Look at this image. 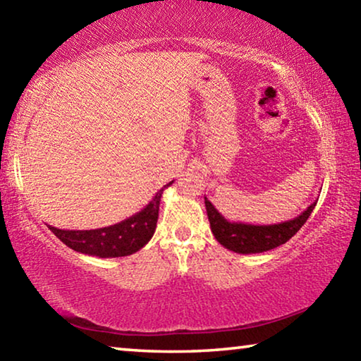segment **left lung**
<instances>
[{
	"label": "left lung",
	"instance_id": "left-lung-1",
	"mask_svg": "<svg viewBox=\"0 0 361 361\" xmlns=\"http://www.w3.org/2000/svg\"><path fill=\"white\" fill-rule=\"evenodd\" d=\"M317 202L310 204L301 215L277 224H247L232 223L219 213L209 199L205 197L207 216L215 239L224 248L240 255H253L269 252L288 242L296 232L307 221Z\"/></svg>",
	"mask_w": 361,
	"mask_h": 361
}]
</instances>
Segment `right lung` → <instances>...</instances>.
Segmentation results:
<instances>
[{"label":"right lung","instance_id":"1","mask_svg":"<svg viewBox=\"0 0 361 361\" xmlns=\"http://www.w3.org/2000/svg\"><path fill=\"white\" fill-rule=\"evenodd\" d=\"M169 185L159 189L151 202L145 207L142 212L135 213L130 218L124 219L118 224L106 226L100 229L90 231H66L49 226L54 234L62 240L66 247L75 252L99 256V258H119V256H129L143 248L151 240L156 231L157 218H159V205L164 189Z\"/></svg>","mask_w":361,"mask_h":361}]
</instances>
